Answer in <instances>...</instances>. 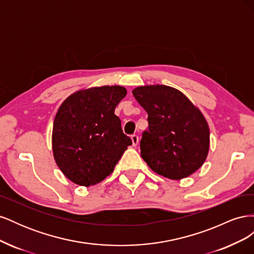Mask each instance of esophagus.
I'll use <instances>...</instances> for the list:
<instances>
[{"label":"esophagus","instance_id":"obj_1","mask_svg":"<svg viewBox=\"0 0 254 254\" xmlns=\"http://www.w3.org/2000/svg\"><path fill=\"white\" fill-rule=\"evenodd\" d=\"M131 141H132V145L136 146L137 144H139V141H140L139 135H137V134H132L131 135Z\"/></svg>","mask_w":254,"mask_h":254}]
</instances>
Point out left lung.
I'll list each match as a JSON object with an SVG mask.
<instances>
[{
    "mask_svg": "<svg viewBox=\"0 0 254 254\" xmlns=\"http://www.w3.org/2000/svg\"><path fill=\"white\" fill-rule=\"evenodd\" d=\"M132 94L148 114V129L142 133L140 148L151 170L180 180L201 167L209 152L210 131L190 99L163 84L137 87Z\"/></svg>",
    "mask_w": 254,
    "mask_h": 254,
    "instance_id": "1",
    "label": "left lung"
}]
</instances>
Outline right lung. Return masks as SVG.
<instances>
[{"instance_id": "obj_1", "label": "right lung", "mask_w": 254, "mask_h": 254, "mask_svg": "<svg viewBox=\"0 0 254 254\" xmlns=\"http://www.w3.org/2000/svg\"><path fill=\"white\" fill-rule=\"evenodd\" d=\"M126 94L120 86L90 88L75 92L60 106L54 120L53 152L72 182L90 187L103 181L132 144L114 114Z\"/></svg>"}]
</instances>
